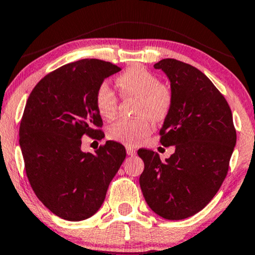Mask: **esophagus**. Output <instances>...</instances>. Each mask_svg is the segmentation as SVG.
Instances as JSON below:
<instances>
[{"label": "esophagus", "mask_w": 255, "mask_h": 255, "mask_svg": "<svg viewBox=\"0 0 255 255\" xmlns=\"http://www.w3.org/2000/svg\"><path fill=\"white\" fill-rule=\"evenodd\" d=\"M126 151H127V155H129V156H134L135 154H136V150H135V149L131 148V147L126 148Z\"/></svg>", "instance_id": "obj_1"}]
</instances>
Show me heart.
I'll list each match as a JSON object with an SVG mask.
<instances>
[{"label": "heart", "instance_id": "b5f03b06", "mask_svg": "<svg viewBox=\"0 0 255 255\" xmlns=\"http://www.w3.org/2000/svg\"><path fill=\"white\" fill-rule=\"evenodd\" d=\"M117 85L122 96L137 98L136 114L140 117L117 121L108 128V137L126 145H136L150 133L149 119L161 122L168 117L174 97L167 85L158 83V78L154 73L140 65L128 67L117 78ZM94 101L101 117H115L119 98L107 81L98 86Z\"/></svg>", "mask_w": 255, "mask_h": 255}]
</instances>
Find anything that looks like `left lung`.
Instances as JSON below:
<instances>
[{
  "mask_svg": "<svg viewBox=\"0 0 255 255\" xmlns=\"http://www.w3.org/2000/svg\"><path fill=\"white\" fill-rule=\"evenodd\" d=\"M174 97L159 130L164 147L175 152L164 162L157 152L138 149L144 162L140 176L143 197L156 215L169 220L191 217L218 192L237 142L231 108L212 81L179 60H159Z\"/></svg>",
  "mask_w": 255,
  "mask_h": 255,
  "instance_id": "8db88e82",
  "label": "left lung"
}]
</instances>
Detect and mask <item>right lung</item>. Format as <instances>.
Here are the masks:
<instances>
[{
  "mask_svg": "<svg viewBox=\"0 0 255 255\" xmlns=\"http://www.w3.org/2000/svg\"><path fill=\"white\" fill-rule=\"evenodd\" d=\"M121 71L99 59L66 64L43 78L30 93L19 127L25 172L38 199L60 218L92 217L126 158L114 141L81 150L84 134L100 138L103 126L94 96L106 78Z\"/></svg>",
  "mask_w": 255,
  "mask_h": 255,
  "instance_id": "1",
  "label": "right lung"
}]
</instances>
